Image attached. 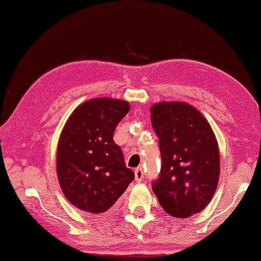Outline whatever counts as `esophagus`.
<instances>
[{"label":"esophagus","mask_w":261,"mask_h":261,"mask_svg":"<svg viewBox=\"0 0 261 261\" xmlns=\"http://www.w3.org/2000/svg\"><path fill=\"white\" fill-rule=\"evenodd\" d=\"M134 174H135V181L136 182H141L143 179V170L142 168H136L134 170Z\"/></svg>","instance_id":"34e87169"}]
</instances>
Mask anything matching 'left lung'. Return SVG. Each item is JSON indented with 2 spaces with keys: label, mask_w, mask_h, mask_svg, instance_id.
<instances>
[{
  "label": "left lung",
  "mask_w": 261,
  "mask_h": 261,
  "mask_svg": "<svg viewBox=\"0 0 261 261\" xmlns=\"http://www.w3.org/2000/svg\"><path fill=\"white\" fill-rule=\"evenodd\" d=\"M150 120L162 158L159 178L151 183L154 194L168 215L198 214L210 203L219 179V149L210 123L181 101L155 103Z\"/></svg>",
  "instance_id": "left-lung-1"
}]
</instances>
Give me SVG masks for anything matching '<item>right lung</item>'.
Listing matches in <instances>:
<instances>
[{
  "instance_id": "right-lung-1",
  "label": "right lung",
  "mask_w": 261,
  "mask_h": 261,
  "mask_svg": "<svg viewBox=\"0 0 261 261\" xmlns=\"http://www.w3.org/2000/svg\"><path fill=\"white\" fill-rule=\"evenodd\" d=\"M128 111L125 100L91 99L72 112L63 128L56 159L58 181L65 197L80 210L107 211L134 179L113 140Z\"/></svg>"
}]
</instances>
